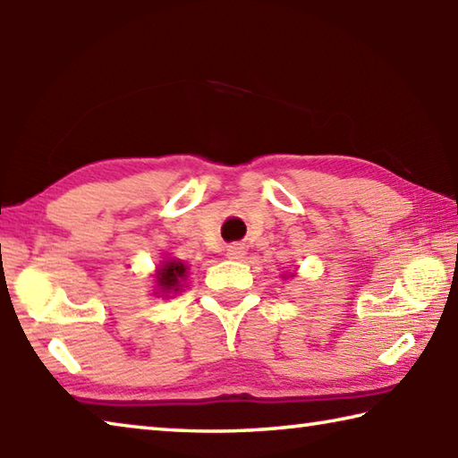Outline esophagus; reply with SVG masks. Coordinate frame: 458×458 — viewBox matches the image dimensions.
Segmentation results:
<instances>
[{
	"instance_id": "obj_1",
	"label": "esophagus",
	"mask_w": 458,
	"mask_h": 458,
	"mask_svg": "<svg viewBox=\"0 0 458 458\" xmlns=\"http://www.w3.org/2000/svg\"><path fill=\"white\" fill-rule=\"evenodd\" d=\"M227 255L231 259H243L245 258V247L242 243H235V245H229Z\"/></svg>"
}]
</instances>
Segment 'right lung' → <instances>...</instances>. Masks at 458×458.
Here are the masks:
<instances>
[{
    "mask_svg": "<svg viewBox=\"0 0 458 458\" xmlns=\"http://www.w3.org/2000/svg\"><path fill=\"white\" fill-rule=\"evenodd\" d=\"M187 277V266L181 261H166L157 274V284L163 292H179V285Z\"/></svg>",
    "mask_w": 458,
    "mask_h": 458,
    "instance_id": "obj_1",
    "label": "right lung"
}]
</instances>
